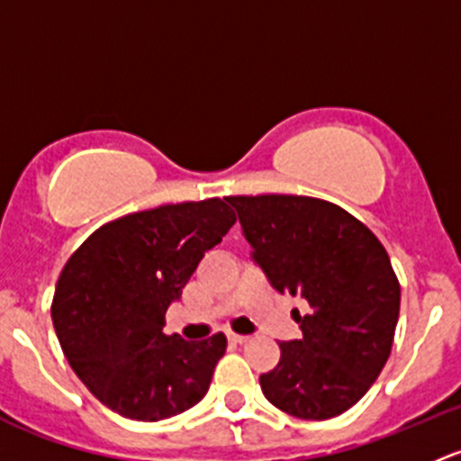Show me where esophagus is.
<instances>
[{
    "instance_id": "obj_1",
    "label": "esophagus",
    "mask_w": 461,
    "mask_h": 461,
    "mask_svg": "<svg viewBox=\"0 0 461 461\" xmlns=\"http://www.w3.org/2000/svg\"><path fill=\"white\" fill-rule=\"evenodd\" d=\"M227 339H230L231 343H248L249 341V337H245V334H236V332L227 334Z\"/></svg>"
}]
</instances>
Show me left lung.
<instances>
[{
    "mask_svg": "<svg viewBox=\"0 0 461 461\" xmlns=\"http://www.w3.org/2000/svg\"><path fill=\"white\" fill-rule=\"evenodd\" d=\"M254 260L274 290L301 294L303 339L281 341L276 368L260 375L269 403L301 420L355 406L384 370L402 287L373 231L339 204L310 196H227Z\"/></svg>",
    "mask_w": 461,
    "mask_h": 461,
    "instance_id": "1",
    "label": "left lung"
}]
</instances>
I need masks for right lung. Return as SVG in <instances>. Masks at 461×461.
Returning a JSON list of instances; mask_svg holds the SVG:
<instances>
[{
    "instance_id": "right-lung-1",
    "label": "right lung",
    "mask_w": 461,
    "mask_h": 461,
    "mask_svg": "<svg viewBox=\"0 0 461 461\" xmlns=\"http://www.w3.org/2000/svg\"><path fill=\"white\" fill-rule=\"evenodd\" d=\"M234 222L222 198L160 204L104 222L67 260L50 317L71 368L111 411L160 421L204 397L225 334L183 341L162 328L171 301Z\"/></svg>"
}]
</instances>
